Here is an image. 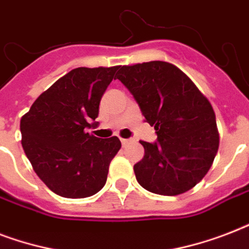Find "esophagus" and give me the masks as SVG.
Returning <instances> with one entry per match:
<instances>
[{"instance_id": "34e87169", "label": "esophagus", "mask_w": 249, "mask_h": 249, "mask_svg": "<svg viewBox=\"0 0 249 249\" xmlns=\"http://www.w3.org/2000/svg\"><path fill=\"white\" fill-rule=\"evenodd\" d=\"M129 142H130V140H125V138H121V144H123V146L128 144Z\"/></svg>"}]
</instances>
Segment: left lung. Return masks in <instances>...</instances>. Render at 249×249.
I'll return each instance as SVG.
<instances>
[{
    "mask_svg": "<svg viewBox=\"0 0 249 249\" xmlns=\"http://www.w3.org/2000/svg\"><path fill=\"white\" fill-rule=\"evenodd\" d=\"M117 70L116 79L132 93L158 136L154 143L141 141L144 156L134 165L138 183L166 196L191 190L208 173L220 144L209 101L179 68L166 62Z\"/></svg>",
    "mask_w": 249,
    "mask_h": 249,
    "instance_id": "left-lung-1",
    "label": "left lung"
}]
</instances>
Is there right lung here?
Listing matches in <instances>:
<instances>
[{
    "mask_svg": "<svg viewBox=\"0 0 249 249\" xmlns=\"http://www.w3.org/2000/svg\"><path fill=\"white\" fill-rule=\"evenodd\" d=\"M115 67L72 70L37 98L21 117V146L40 179L56 195L91 196L105 186L121 147L117 137L97 138L99 103Z\"/></svg>",
    "mask_w": 249,
    "mask_h": 249,
    "instance_id": "1",
    "label": "right lung"
}]
</instances>
